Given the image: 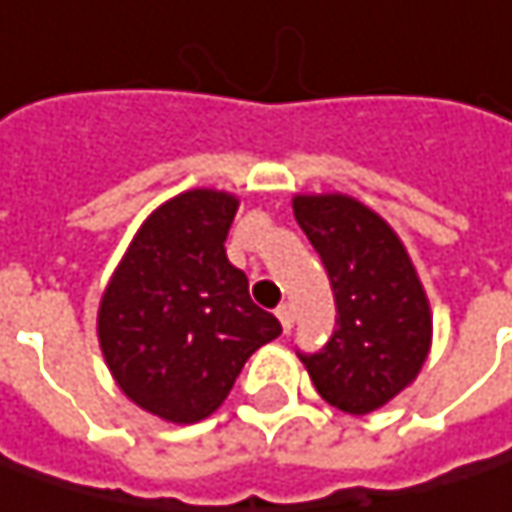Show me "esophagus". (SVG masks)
<instances>
[{"label":"esophagus","mask_w":512,"mask_h":512,"mask_svg":"<svg viewBox=\"0 0 512 512\" xmlns=\"http://www.w3.org/2000/svg\"><path fill=\"white\" fill-rule=\"evenodd\" d=\"M278 321H281L284 333L292 330V324H295V310H292V304H281V307H278Z\"/></svg>","instance_id":"34e87169"}]
</instances>
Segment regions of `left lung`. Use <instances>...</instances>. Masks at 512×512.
Listing matches in <instances>:
<instances>
[{
  "mask_svg": "<svg viewBox=\"0 0 512 512\" xmlns=\"http://www.w3.org/2000/svg\"><path fill=\"white\" fill-rule=\"evenodd\" d=\"M292 211L336 295V330L301 362L321 400L371 414L417 379L432 350V307L403 240L347 194H295Z\"/></svg>",
  "mask_w": 512,
  "mask_h": 512,
  "instance_id": "1",
  "label": "left lung"
}]
</instances>
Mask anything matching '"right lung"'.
Listing matches in <instances>:
<instances>
[{"label":"right lung","mask_w":512,"mask_h":512,"mask_svg":"<svg viewBox=\"0 0 512 512\" xmlns=\"http://www.w3.org/2000/svg\"><path fill=\"white\" fill-rule=\"evenodd\" d=\"M240 199L194 188L162 202L136 231L98 307V342L118 388L167 423H199L223 406L281 321L249 298L226 237Z\"/></svg>","instance_id":"right-lung-1"}]
</instances>
